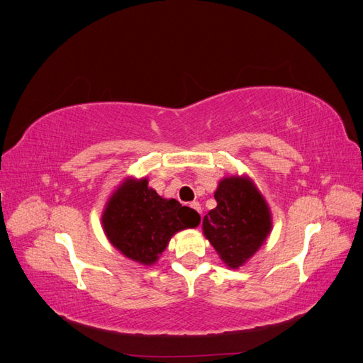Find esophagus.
<instances>
[{"label":"esophagus","mask_w":363,"mask_h":363,"mask_svg":"<svg viewBox=\"0 0 363 363\" xmlns=\"http://www.w3.org/2000/svg\"><path fill=\"white\" fill-rule=\"evenodd\" d=\"M191 207L195 208V211L201 215V204H200L199 201H192V203H191Z\"/></svg>","instance_id":"obj_1"}]
</instances>
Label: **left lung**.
I'll return each mask as SVG.
<instances>
[{
	"label": "left lung",
	"instance_id": "left-lung-1",
	"mask_svg": "<svg viewBox=\"0 0 363 363\" xmlns=\"http://www.w3.org/2000/svg\"><path fill=\"white\" fill-rule=\"evenodd\" d=\"M215 200L216 207L203 219L204 235L225 265L238 268L269 235V208L251 182L239 177L219 182Z\"/></svg>",
	"mask_w": 363,
	"mask_h": 363
}]
</instances>
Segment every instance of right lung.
<instances>
[{"label": "right lung", "instance_id": "obj_1", "mask_svg": "<svg viewBox=\"0 0 363 363\" xmlns=\"http://www.w3.org/2000/svg\"><path fill=\"white\" fill-rule=\"evenodd\" d=\"M200 215L177 200H164L148 188V180H128L112 195L103 213L108 240L124 256L144 265L155 263L171 236L194 228Z\"/></svg>", "mask_w": 363, "mask_h": 363}]
</instances>
